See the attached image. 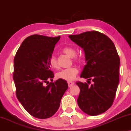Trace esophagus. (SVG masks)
<instances>
[{
	"label": "esophagus",
	"mask_w": 131,
	"mask_h": 131,
	"mask_svg": "<svg viewBox=\"0 0 131 131\" xmlns=\"http://www.w3.org/2000/svg\"><path fill=\"white\" fill-rule=\"evenodd\" d=\"M68 85H69V87H71V86H73L74 85V83L72 82H68Z\"/></svg>",
	"instance_id": "34e87169"
}]
</instances>
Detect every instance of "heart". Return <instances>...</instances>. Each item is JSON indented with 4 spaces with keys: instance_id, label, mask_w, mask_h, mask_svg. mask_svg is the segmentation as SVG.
I'll use <instances>...</instances> for the list:
<instances>
[{
    "instance_id": "obj_1",
    "label": "heart",
    "mask_w": 131,
    "mask_h": 131,
    "mask_svg": "<svg viewBox=\"0 0 131 131\" xmlns=\"http://www.w3.org/2000/svg\"><path fill=\"white\" fill-rule=\"evenodd\" d=\"M62 52L70 57H73V61L79 62L81 61L80 57L76 55V51L74 49L71 47H66L62 49ZM49 64L51 67L53 69H57L58 67L57 58L54 55H52L49 59ZM78 73V69L76 67H71L67 69H62L57 74V77L58 79L66 80V81H71L75 78Z\"/></svg>"
}]
</instances>
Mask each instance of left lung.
<instances>
[{
	"label": "left lung",
	"mask_w": 131,
	"mask_h": 131,
	"mask_svg": "<svg viewBox=\"0 0 131 131\" xmlns=\"http://www.w3.org/2000/svg\"><path fill=\"white\" fill-rule=\"evenodd\" d=\"M83 48L86 64L80 78L93 83L76 82L80 88L78 104L84 113L96 116L107 111L113 103L119 81L120 58L112 40L104 34L91 31L70 35Z\"/></svg>",
	"instance_id": "obj_1"
}]
</instances>
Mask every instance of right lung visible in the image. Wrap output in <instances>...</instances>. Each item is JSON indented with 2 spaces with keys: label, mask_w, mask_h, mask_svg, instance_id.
<instances>
[{
  "label": "right lung",
  "mask_w": 131,
  "mask_h": 131,
  "mask_svg": "<svg viewBox=\"0 0 131 131\" xmlns=\"http://www.w3.org/2000/svg\"><path fill=\"white\" fill-rule=\"evenodd\" d=\"M60 39V36H30L23 41L14 58L16 95L27 112L38 119H47L57 112L68 88L67 82L61 79L48 82H52L54 77L48 61Z\"/></svg>",
  "instance_id": "right-lung-1"
}]
</instances>
